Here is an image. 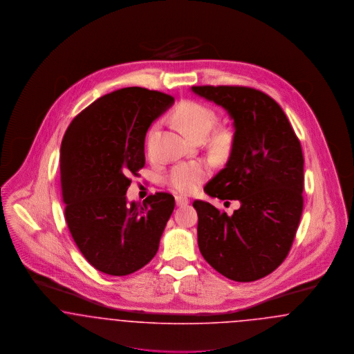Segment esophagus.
Returning a JSON list of instances; mask_svg holds the SVG:
<instances>
[{
  "label": "esophagus",
  "instance_id": "1",
  "mask_svg": "<svg viewBox=\"0 0 354 354\" xmlns=\"http://www.w3.org/2000/svg\"><path fill=\"white\" fill-rule=\"evenodd\" d=\"M175 201H176V205H178V207H185V205H187L188 202H189L185 196H176Z\"/></svg>",
  "mask_w": 354,
  "mask_h": 354
}]
</instances>
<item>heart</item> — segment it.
<instances>
[{
	"label": "heart",
	"instance_id": "obj_1",
	"mask_svg": "<svg viewBox=\"0 0 354 354\" xmlns=\"http://www.w3.org/2000/svg\"><path fill=\"white\" fill-rule=\"evenodd\" d=\"M174 119L185 135L192 139L204 138L211 130L215 122V113L204 103L196 101H185L179 103L174 110ZM156 124H152L149 136L153 133ZM231 140L227 131L215 134L212 142L216 147H225ZM208 175V167L202 162L180 163L171 169L167 175L169 187L179 194H192L202 185Z\"/></svg>",
	"mask_w": 354,
	"mask_h": 354
}]
</instances>
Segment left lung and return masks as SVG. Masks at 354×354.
<instances>
[{
  "label": "left lung",
  "mask_w": 354,
  "mask_h": 354,
  "mask_svg": "<svg viewBox=\"0 0 354 354\" xmlns=\"http://www.w3.org/2000/svg\"><path fill=\"white\" fill-rule=\"evenodd\" d=\"M192 91L224 107L235 126L230 159L204 191L240 202L232 216L209 203L194 202L199 250L227 279L259 280L286 260L303 214L300 140L279 103L260 90L192 86Z\"/></svg>",
  "instance_id": "1"
}]
</instances>
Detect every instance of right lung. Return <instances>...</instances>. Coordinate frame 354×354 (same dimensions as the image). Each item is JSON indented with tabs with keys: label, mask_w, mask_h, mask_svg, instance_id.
<instances>
[{
	"label": "right lung",
	"mask_w": 354,
	"mask_h": 354,
	"mask_svg": "<svg viewBox=\"0 0 354 354\" xmlns=\"http://www.w3.org/2000/svg\"><path fill=\"white\" fill-rule=\"evenodd\" d=\"M174 98L143 87L106 94L81 111L61 145V189L68 231L84 259L111 276L140 270L158 252L175 208L167 192L127 204L130 175L143 169L145 138Z\"/></svg>",
	"instance_id": "right-lung-1"
}]
</instances>
